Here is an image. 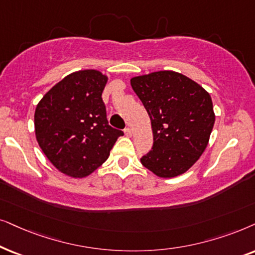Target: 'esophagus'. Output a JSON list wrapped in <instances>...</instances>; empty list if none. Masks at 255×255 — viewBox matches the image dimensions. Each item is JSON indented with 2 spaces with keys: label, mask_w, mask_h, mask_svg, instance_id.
<instances>
[{
  "label": "esophagus",
  "mask_w": 255,
  "mask_h": 255,
  "mask_svg": "<svg viewBox=\"0 0 255 255\" xmlns=\"http://www.w3.org/2000/svg\"><path fill=\"white\" fill-rule=\"evenodd\" d=\"M125 134L127 135V136H131V134H133V131H131V128H129V127H127L125 129Z\"/></svg>",
  "instance_id": "obj_1"
}]
</instances>
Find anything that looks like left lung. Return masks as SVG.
I'll use <instances>...</instances> for the list:
<instances>
[{
  "mask_svg": "<svg viewBox=\"0 0 255 255\" xmlns=\"http://www.w3.org/2000/svg\"><path fill=\"white\" fill-rule=\"evenodd\" d=\"M147 110L154 144L141 158L161 178L184 174L208 147L216 115L209 92L175 71H157L130 79Z\"/></svg>",
  "mask_w": 255,
  "mask_h": 255,
  "instance_id": "1",
  "label": "left lung"
}]
</instances>
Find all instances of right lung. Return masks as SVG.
I'll list each match as a JSON object with an SVG mask.
<instances>
[{"mask_svg":"<svg viewBox=\"0 0 255 255\" xmlns=\"http://www.w3.org/2000/svg\"><path fill=\"white\" fill-rule=\"evenodd\" d=\"M107 80L98 70L77 71L54 85L36 107L37 142L47 159L69 177L92 174L124 135L108 125L101 98Z\"/></svg>","mask_w":255,"mask_h":255,"instance_id":"add662e5","label":"right lung"}]
</instances>
